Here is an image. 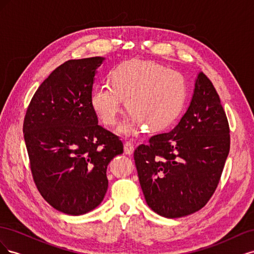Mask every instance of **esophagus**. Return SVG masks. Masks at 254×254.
I'll return each instance as SVG.
<instances>
[{
  "mask_svg": "<svg viewBox=\"0 0 254 254\" xmlns=\"http://www.w3.org/2000/svg\"><path fill=\"white\" fill-rule=\"evenodd\" d=\"M133 150H134V146L131 142H125L124 144V151L126 155H132L133 153Z\"/></svg>",
  "mask_w": 254,
  "mask_h": 254,
  "instance_id": "34e87169",
  "label": "esophagus"
}]
</instances>
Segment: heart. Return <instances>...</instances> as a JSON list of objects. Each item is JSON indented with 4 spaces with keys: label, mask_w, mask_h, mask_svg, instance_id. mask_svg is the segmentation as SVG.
Listing matches in <instances>:
<instances>
[{
    "label": "heart",
    "mask_w": 254,
    "mask_h": 254,
    "mask_svg": "<svg viewBox=\"0 0 254 254\" xmlns=\"http://www.w3.org/2000/svg\"><path fill=\"white\" fill-rule=\"evenodd\" d=\"M123 98L131 112L119 131L134 134L140 123L151 130L168 126L181 112L187 98V82L176 71L148 60L132 59L117 66L109 84L94 88L91 105L107 126L118 122Z\"/></svg>",
    "instance_id": "1"
}]
</instances>
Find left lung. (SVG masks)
Returning a JSON list of instances; mask_svg holds the SVG:
<instances>
[{
  "mask_svg": "<svg viewBox=\"0 0 254 254\" xmlns=\"http://www.w3.org/2000/svg\"><path fill=\"white\" fill-rule=\"evenodd\" d=\"M230 150L219 95L199 73L189 109L173 130L152 135L133 153L145 200L167 218L193 214L216 190Z\"/></svg>",
  "mask_w": 254,
  "mask_h": 254,
  "instance_id": "8db88e82",
  "label": "left lung"
}]
</instances>
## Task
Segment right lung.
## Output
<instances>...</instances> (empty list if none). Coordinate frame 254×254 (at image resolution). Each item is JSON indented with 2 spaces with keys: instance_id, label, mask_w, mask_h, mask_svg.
Returning <instances> with one entry per match:
<instances>
[{
  "instance_id": "add662e5",
  "label": "right lung",
  "mask_w": 254,
  "mask_h": 254,
  "mask_svg": "<svg viewBox=\"0 0 254 254\" xmlns=\"http://www.w3.org/2000/svg\"><path fill=\"white\" fill-rule=\"evenodd\" d=\"M103 57L67 60L38 88L23 123L30 171L41 196L68 215L86 214L108 189L107 166L123 153L118 135L98 125L91 105Z\"/></svg>"
}]
</instances>
